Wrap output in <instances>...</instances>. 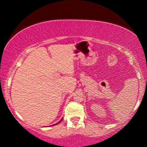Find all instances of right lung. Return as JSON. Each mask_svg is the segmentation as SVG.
<instances>
[{"mask_svg": "<svg viewBox=\"0 0 147 147\" xmlns=\"http://www.w3.org/2000/svg\"><path fill=\"white\" fill-rule=\"evenodd\" d=\"M62 120H63V119H62L61 120H60V121H62ZM59 122H60V121H59Z\"/></svg>", "mask_w": 147, "mask_h": 147, "instance_id": "obj_1", "label": "right lung"}]
</instances>
